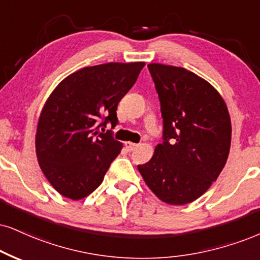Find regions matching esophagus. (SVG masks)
<instances>
[{"instance_id": "1", "label": "esophagus", "mask_w": 260, "mask_h": 260, "mask_svg": "<svg viewBox=\"0 0 260 260\" xmlns=\"http://www.w3.org/2000/svg\"><path fill=\"white\" fill-rule=\"evenodd\" d=\"M125 147H126V149L129 150V152H133V150H135L137 148V145L129 141V142H125Z\"/></svg>"}]
</instances>
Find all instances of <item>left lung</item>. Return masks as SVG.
I'll use <instances>...</instances> for the list:
<instances>
[{
	"label": "left lung",
	"instance_id": "obj_1",
	"mask_svg": "<svg viewBox=\"0 0 260 260\" xmlns=\"http://www.w3.org/2000/svg\"><path fill=\"white\" fill-rule=\"evenodd\" d=\"M148 70L164 130L152 159L137 168L160 200L189 204L211 187L228 159V108L210 83L188 70L161 63H149Z\"/></svg>",
	"mask_w": 260,
	"mask_h": 260
}]
</instances>
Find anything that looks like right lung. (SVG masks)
I'll use <instances>...</instances> for the list:
<instances>
[{"label":"right lung","mask_w":260,"mask_h":260,"mask_svg":"<svg viewBox=\"0 0 260 260\" xmlns=\"http://www.w3.org/2000/svg\"><path fill=\"white\" fill-rule=\"evenodd\" d=\"M145 62H110L84 67L56 86L49 96L36 134V153L49 183L65 198L79 200L104 181L121 143L112 130L117 106L135 84ZM105 130V129H104Z\"/></svg>","instance_id":"obj_1"}]
</instances>
